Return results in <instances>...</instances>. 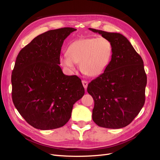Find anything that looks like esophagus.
Returning <instances> with one entry per match:
<instances>
[{
	"instance_id": "esophagus-1",
	"label": "esophagus",
	"mask_w": 160,
	"mask_h": 160,
	"mask_svg": "<svg viewBox=\"0 0 160 160\" xmlns=\"http://www.w3.org/2000/svg\"><path fill=\"white\" fill-rule=\"evenodd\" d=\"M82 83H83V85L85 89H87V88H88V81H86L85 80H83V81H82Z\"/></svg>"
}]
</instances>
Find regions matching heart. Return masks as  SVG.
I'll return each mask as SVG.
<instances>
[{
  "mask_svg": "<svg viewBox=\"0 0 160 160\" xmlns=\"http://www.w3.org/2000/svg\"><path fill=\"white\" fill-rule=\"evenodd\" d=\"M113 54L111 42L104 37L77 39L59 57V65L69 72L75 71L77 63L86 75L95 77L102 73L109 64Z\"/></svg>",
  "mask_w": 160,
  "mask_h": 160,
  "instance_id": "1",
  "label": "heart"
}]
</instances>
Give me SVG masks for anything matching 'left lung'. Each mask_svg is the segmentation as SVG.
Here are the masks:
<instances>
[{"mask_svg": "<svg viewBox=\"0 0 160 160\" xmlns=\"http://www.w3.org/2000/svg\"><path fill=\"white\" fill-rule=\"evenodd\" d=\"M89 29L107 38L113 47L111 60L103 73L88 84V92L94 100L92 118L101 128H124L145 103L147 76L143 61L122 34Z\"/></svg>", "mask_w": 160, "mask_h": 160, "instance_id": "obj_1", "label": "left lung"}]
</instances>
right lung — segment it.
I'll list each match as a JSON object with an SVG mask.
<instances>
[{
	"label": "right lung",
	"mask_w": 160,
	"mask_h": 160,
	"mask_svg": "<svg viewBox=\"0 0 160 160\" xmlns=\"http://www.w3.org/2000/svg\"><path fill=\"white\" fill-rule=\"evenodd\" d=\"M76 28L47 31L21 50L11 76L12 99L19 113L41 130L59 128L71 116L73 105L85 93L80 78L65 75L59 65L64 40Z\"/></svg>",
	"instance_id": "1"
}]
</instances>
